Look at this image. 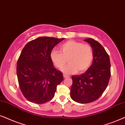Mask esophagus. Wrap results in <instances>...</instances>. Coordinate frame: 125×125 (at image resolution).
<instances>
[{"label":"esophagus","mask_w":125,"mask_h":125,"mask_svg":"<svg viewBox=\"0 0 125 125\" xmlns=\"http://www.w3.org/2000/svg\"><path fill=\"white\" fill-rule=\"evenodd\" d=\"M63 77L64 78H69V76L67 75H66V74H63Z\"/></svg>","instance_id":"34e87169"}]
</instances>
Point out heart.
Instances as JSON below:
<instances>
[{
    "instance_id": "obj_1",
    "label": "heart",
    "mask_w": 125,
    "mask_h": 125,
    "mask_svg": "<svg viewBox=\"0 0 125 125\" xmlns=\"http://www.w3.org/2000/svg\"><path fill=\"white\" fill-rule=\"evenodd\" d=\"M62 52L53 50L50 53L51 61L58 69H61L67 63L62 71L66 74L76 72L82 73L87 70L93 60V53L91 47L87 44L74 41H69L60 46Z\"/></svg>"
}]
</instances>
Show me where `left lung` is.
<instances>
[{"mask_svg": "<svg viewBox=\"0 0 125 125\" xmlns=\"http://www.w3.org/2000/svg\"><path fill=\"white\" fill-rule=\"evenodd\" d=\"M84 41L92 48L93 60L85 73L71 77L70 96L79 104H88L98 99L107 87L111 76L110 58L103 46L91 38Z\"/></svg>", "mask_w": 125, "mask_h": 125, "instance_id": "8db88e82", "label": "left lung"}]
</instances>
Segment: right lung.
<instances>
[{"instance_id": "1", "label": "right lung", "mask_w": 125, "mask_h": 125, "mask_svg": "<svg viewBox=\"0 0 125 125\" xmlns=\"http://www.w3.org/2000/svg\"><path fill=\"white\" fill-rule=\"evenodd\" d=\"M64 38L43 36L27 43L16 66L18 83L28 101L42 104L54 96L56 87L63 80V74L53 66L50 53Z\"/></svg>"}]
</instances>
